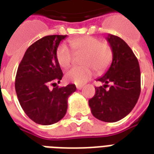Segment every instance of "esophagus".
<instances>
[{
  "label": "esophagus",
  "instance_id": "obj_1",
  "mask_svg": "<svg viewBox=\"0 0 154 154\" xmlns=\"http://www.w3.org/2000/svg\"><path fill=\"white\" fill-rule=\"evenodd\" d=\"M76 87H77V90H82L83 88V86H82V85H77Z\"/></svg>",
  "mask_w": 154,
  "mask_h": 154
}]
</instances>
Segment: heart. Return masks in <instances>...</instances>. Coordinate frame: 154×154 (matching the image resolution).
<instances>
[{"label": "heart", "instance_id": "b5f03b06", "mask_svg": "<svg viewBox=\"0 0 154 154\" xmlns=\"http://www.w3.org/2000/svg\"><path fill=\"white\" fill-rule=\"evenodd\" d=\"M70 45L74 54L81 57L80 63L83 66L75 67L65 73V80L77 85H84L94 75V70L97 72L105 71L113 60V51L108 42L91 36H85L72 40ZM73 54L67 45H60L56 51V60L63 68L70 67Z\"/></svg>", "mask_w": 154, "mask_h": 154}]
</instances>
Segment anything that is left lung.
<instances>
[{
  "label": "left lung",
  "instance_id": "obj_1",
  "mask_svg": "<svg viewBox=\"0 0 154 154\" xmlns=\"http://www.w3.org/2000/svg\"><path fill=\"white\" fill-rule=\"evenodd\" d=\"M107 41L113 51V60L109 70L97 81L104 83L95 87L89 106L94 118L106 122H115L131 112L140 94V69L137 58L123 40L109 34ZM110 83L109 89L106 88Z\"/></svg>",
  "mask_w": 154,
  "mask_h": 154
}]
</instances>
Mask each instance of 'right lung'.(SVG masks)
<instances>
[{"instance_id":"obj_1","label":"right lung","mask_w":154,"mask_h":154,"mask_svg":"<svg viewBox=\"0 0 154 154\" xmlns=\"http://www.w3.org/2000/svg\"><path fill=\"white\" fill-rule=\"evenodd\" d=\"M67 35L42 37L25 52L15 77V91L23 111L31 120L41 125L58 122L65 116L68 99L76 86H56L63 77L57 62L56 51ZM54 86L53 90L48 86Z\"/></svg>"}]
</instances>
